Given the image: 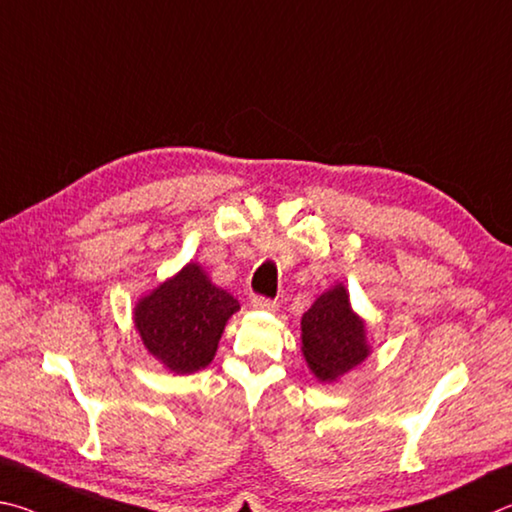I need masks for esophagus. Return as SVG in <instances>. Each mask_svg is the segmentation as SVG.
Listing matches in <instances>:
<instances>
[{
  "label": "esophagus",
  "mask_w": 512,
  "mask_h": 512,
  "mask_svg": "<svg viewBox=\"0 0 512 512\" xmlns=\"http://www.w3.org/2000/svg\"><path fill=\"white\" fill-rule=\"evenodd\" d=\"M251 308L276 312V310H279V303L272 301V299H265V297H254V299H251Z\"/></svg>",
  "instance_id": "1"
}]
</instances>
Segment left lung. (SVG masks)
<instances>
[{"label": "left lung", "instance_id": "obj_1", "mask_svg": "<svg viewBox=\"0 0 512 512\" xmlns=\"http://www.w3.org/2000/svg\"><path fill=\"white\" fill-rule=\"evenodd\" d=\"M301 344L310 371L321 382L342 378L369 357L366 324L353 312L342 283L321 294L301 317Z\"/></svg>", "mask_w": 512, "mask_h": 512}]
</instances>
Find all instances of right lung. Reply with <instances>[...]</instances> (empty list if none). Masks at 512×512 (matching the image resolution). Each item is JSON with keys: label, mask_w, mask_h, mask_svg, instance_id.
Here are the masks:
<instances>
[{"label": "right lung", "mask_w": 512, "mask_h": 512, "mask_svg": "<svg viewBox=\"0 0 512 512\" xmlns=\"http://www.w3.org/2000/svg\"><path fill=\"white\" fill-rule=\"evenodd\" d=\"M240 303L215 288L197 263L182 267L134 306V328L148 353L177 375L209 366Z\"/></svg>", "instance_id": "add662e5"}]
</instances>
